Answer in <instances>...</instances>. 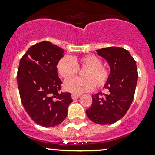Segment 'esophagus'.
Listing matches in <instances>:
<instances>
[{
    "label": "esophagus",
    "instance_id": "esophagus-1",
    "mask_svg": "<svg viewBox=\"0 0 155 155\" xmlns=\"http://www.w3.org/2000/svg\"><path fill=\"white\" fill-rule=\"evenodd\" d=\"M71 97H72L73 99H76L80 97V95H77V94H72V96H71Z\"/></svg>",
    "mask_w": 155,
    "mask_h": 155
}]
</instances>
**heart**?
Wrapping results in <instances>:
<instances>
[{
	"mask_svg": "<svg viewBox=\"0 0 155 155\" xmlns=\"http://www.w3.org/2000/svg\"><path fill=\"white\" fill-rule=\"evenodd\" d=\"M57 71L64 79H70L77 74L79 69H86L83 79L72 78L64 84V89L73 94L92 91L96 87H105L108 81L110 72L107 67L102 64V60L95 55H87L79 58L64 56L57 63Z\"/></svg>",
	"mask_w": 155,
	"mask_h": 155,
	"instance_id": "obj_1",
	"label": "heart"
}]
</instances>
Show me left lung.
I'll list each match as a JSON object with an SVG mask.
<instances>
[{"label": "left lung", "instance_id": "8db88e82", "mask_svg": "<svg viewBox=\"0 0 155 155\" xmlns=\"http://www.w3.org/2000/svg\"><path fill=\"white\" fill-rule=\"evenodd\" d=\"M96 51L110 66V76L104 87L108 94L92 95V105L86 114L97 124H112L125 116L132 103L138 79L136 61L123 48L109 47Z\"/></svg>", "mask_w": 155, "mask_h": 155}]
</instances>
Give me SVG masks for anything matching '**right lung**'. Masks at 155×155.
Here are the masks:
<instances>
[{"label":"right lung","instance_id":"add662e5","mask_svg":"<svg viewBox=\"0 0 155 155\" xmlns=\"http://www.w3.org/2000/svg\"><path fill=\"white\" fill-rule=\"evenodd\" d=\"M64 50L49 41L35 44L22 56L17 73L21 100L29 116L44 127L59 125L73 102L71 94L60 92L57 63Z\"/></svg>","mask_w":155,"mask_h":155}]
</instances>
